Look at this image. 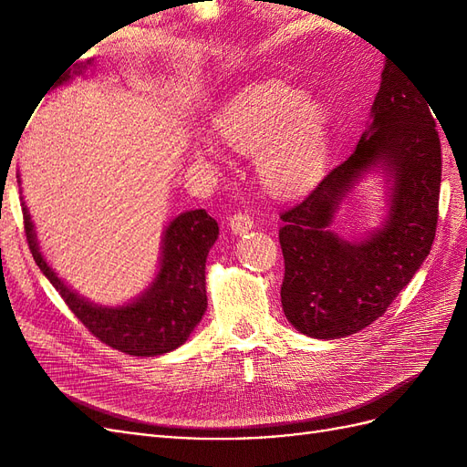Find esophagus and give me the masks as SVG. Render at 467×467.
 <instances>
[{
	"label": "esophagus",
	"instance_id": "34e87169",
	"mask_svg": "<svg viewBox=\"0 0 467 467\" xmlns=\"http://www.w3.org/2000/svg\"><path fill=\"white\" fill-rule=\"evenodd\" d=\"M230 228L234 234H245L253 228V218L247 212H237L230 218Z\"/></svg>",
	"mask_w": 467,
	"mask_h": 467
}]
</instances>
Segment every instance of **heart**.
Returning a JSON list of instances; mask_svg holds the SVG:
<instances>
[{
  "mask_svg": "<svg viewBox=\"0 0 467 467\" xmlns=\"http://www.w3.org/2000/svg\"><path fill=\"white\" fill-rule=\"evenodd\" d=\"M214 126L237 151H257L259 175L273 194L298 196L309 191L327 165V109L282 81H263L237 93L220 109ZM196 153L208 161L222 160L214 140H202Z\"/></svg>",
  "mask_w": 467,
  "mask_h": 467,
  "instance_id": "1",
  "label": "heart"
}]
</instances>
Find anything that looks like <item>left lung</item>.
<instances>
[{
	"instance_id": "obj_1",
	"label": "left lung",
	"mask_w": 467,
	"mask_h": 467,
	"mask_svg": "<svg viewBox=\"0 0 467 467\" xmlns=\"http://www.w3.org/2000/svg\"><path fill=\"white\" fill-rule=\"evenodd\" d=\"M431 108L425 91L386 60L370 130L348 160L280 214V300L300 333L341 338L364 329L386 314L427 259L442 177L438 119ZM378 162L392 177L389 220L364 243H343L327 230L334 210L354 181Z\"/></svg>"
}]
</instances>
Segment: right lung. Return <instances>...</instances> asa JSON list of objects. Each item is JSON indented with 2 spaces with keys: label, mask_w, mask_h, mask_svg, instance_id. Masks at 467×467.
<instances>
[{
  "label": "right lung",
  "mask_w": 467,
  "mask_h": 467,
  "mask_svg": "<svg viewBox=\"0 0 467 467\" xmlns=\"http://www.w3.org/2000/svg\"><path fill=\"white\" fill-rule=\"evenodd\" d=\"M86 66H78V72ZM69 79L64 74L58 83ZM26 244L35 263L66 306L99 341L132 357H158L187 341L206 312L204 266L218 239V223L206 210H191L167 225L160 273L146 294L129 306L99 307L69 290L42 259L31 214L23 202Z\"/></svg>",
  "instance_id": "obj_1"
}]
</instances>
